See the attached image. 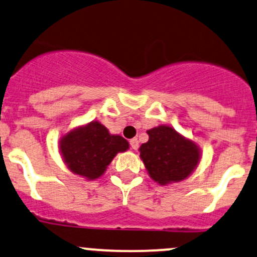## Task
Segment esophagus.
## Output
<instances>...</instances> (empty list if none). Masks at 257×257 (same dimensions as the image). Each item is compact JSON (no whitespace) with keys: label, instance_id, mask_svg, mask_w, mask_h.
I'll return each instance as SVG.
<instances>
[{"label":"esophagus","instance_id":"esophagus-1","mask_svg":"<svg viewBox=\"0 0 257 257\" xmlns=\"http://www.w3.org/2000/svg\"><path fill=\"white\" fill-rule=\"evenodd\" d=\"M131 147H132V149H134V150H137L138 149V147H139V142H138V139L137 138H133V139H131Z\"/></svg>","mask_w":257,"mask_h":257}]
</instances>
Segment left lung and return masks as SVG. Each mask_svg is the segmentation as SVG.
Listing matches in <instances>:
<instances>
[{
  "label": "left lung",
  "mask_w": 257,
  "mask_h": 257,
  "mask_svg": "<svg viewBox=\"0 0 257 257\" xmlns=\"http://www.w3.org/2000/svg\"><path fill=\"white\" fill-rule=\"evenodd\" d=\"M149 140L139 148L148 174L159 185L180 182L190 176L201 160V149L169 125L147 132Z\"/></svg>",
  "instance_id": "obj_1"
}]
</instances>
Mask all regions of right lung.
Returning <instances> with one entry per match:
<instances>
[{
    "mask_svg": "<svg viewBox=\"0 0 257 257\" xmlns=\"http://www.w3.org/2000/svg\"><path fill=\"white\" fill-rule=\"evenodd\" d=\"M59 148L70 171L87 180H96L104 174L118 153L129 149V143L93 120L65 134Z\"/></svg>",
    "mask_w": 257,
    "mask_h": 257,
    "instance_id": "add662e5",
    "label": "right lung"
}]
</instances>
